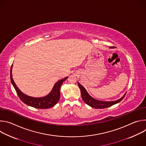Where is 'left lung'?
<instances>
[{
    "label": "left lung",
    "mask_w": 146,
    "mask_h": 146,
    "mask_svg": "<svg viewBox=\"0 0 146 146\" xmlns=\"http://www.w3.org/2000/svg\"><path fill=\"white\" fill-rule=\"evenodd\" d=\"M78 86L81 91V97L82 100H84V102L87 104V105H89L90 106L94 109H105V108L110 107L115 105V104L121 102L126 95V94H125V95L121 98L115 101H112V102L99 101L91 97L87 92L85 88L83 86H82L78 82Z\"/></svg>",
    "instance_id": "8db88e82"
}]
</instances>
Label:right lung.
I'll use <instances>...</instances> for the list:
<instances>
[{
	"mask_svg": "<svg viewBox=\"0 0 146 146\" xmlns=\"http://www.w3.org/2000/svg\"><path fill=\"white\" fill-rule=\"evenodd\" d=\"M12 66L13 65H11L10 70L11 82L13 87H14L19 99L22 102L25 103L26 105L37 109H46L53 107L58 102L60 98V86L62 83H63V82L65 80H66L68 77L62 78L59 80L57 82H56L50 93L46 95V96L41 98H33L24 94L17 87L15 83L13 80L12 76Z\"/></svg>",
	"mask_w": 146,
	"mask_h": 146,
	"instance_id": "right-lung-1",
	"label": "right lung"
}]
</instances>
